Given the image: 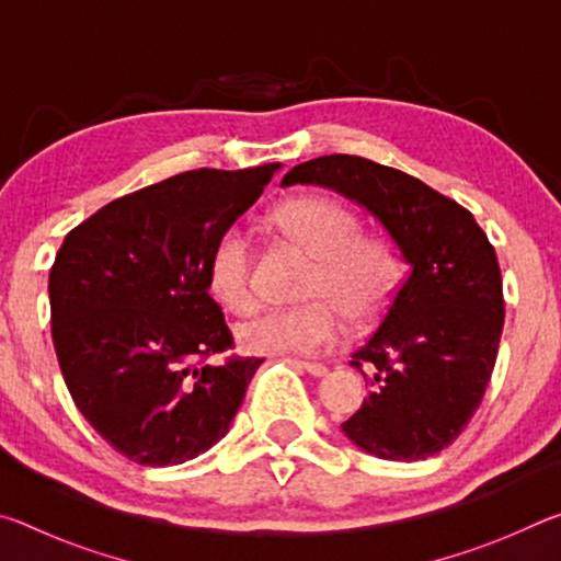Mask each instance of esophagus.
<instances>
[{
    "mask_svg": "<svg viewBox=\"0 0 561 561\" xmlns=\"http://www.w3.org/2000/svg\"><path fill=\"white\" fill-rule=\"evenodd\" d=\"M294 366L301 368V371L311 374V376H327V371H329L324 364H314V360H294Z\"/></svg>",
    "mask_w": 561,
    "mask_h": 561,
    "instance_id": "obj_1",
    "label": "esophagus"
}]
</instances>
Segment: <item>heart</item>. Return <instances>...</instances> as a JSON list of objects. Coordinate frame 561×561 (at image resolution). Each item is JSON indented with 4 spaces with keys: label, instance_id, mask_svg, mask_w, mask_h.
Listing matches in <instances>:
<instances>
[{
    "label": "heart",
    "instance_id": "heart-1",
    "mask_svg": "<svg viewBox=\"0 0 561 561\" xmlns=\"http://www.w3.org/2000/svg\"><path fill=\"white\" fill-rule=\"evenodd\" d=\"M274 220L301 244L317 267L294 309H270L240 327L237 339L252 354H317L334 344L344 317L366 327L383 314L403 277L396 244L383 234L360 232V217L327 195L282 205ZM207 287L225 309L247 314L254 307L252 240L242 227H227L207 257Z\"/></svg>",
    "mask_w": 561,
    "mask_h": 561
}]
</instances>
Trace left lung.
Listing matches in <instances>:
<instances>
[{
    "label": "left lung",
    "mask_w": 561,
    "mask_h": 561,
    "mask_svg": "<svg viewBox=\"0 0 561 561\" xmlns=\"http://www.w3.org/2000/svg\"><path fill=\"white\" fill-rule=\"evenodd\" d=\"M297 183L364 205L411 264L381 327L351 356L371 393L341 428L376 458H431L462 433L495 368L505 324L495 247L462 205L368 158H314L282 180Z\"/></svg>",
    "instance_id": "left-lung-1"
}]
</instances>
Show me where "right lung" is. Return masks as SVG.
<instances>
[{
    "label": "right lung",
    "mask_w": 561,
    "mask_h": 561,
    "mask_svg": "<svg viewBox=\"0 0 561 561\" xmlns=\"http://www.w3.org/2000/svg\"><path fill=\"white\" fill-rule=\"evenodd\" d=\"M277 170H187L101 207L56 252V358L76 408L123 458L193 460L240 411L264 358L207 364L234 348L207 291V257Z\"/></svg>",
    "instance_id": "add662e5"
}]
</instances>
